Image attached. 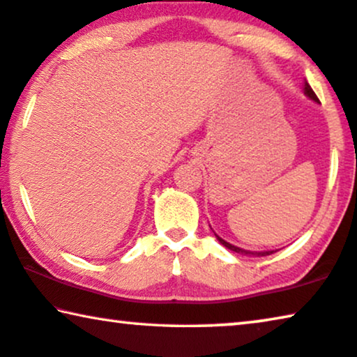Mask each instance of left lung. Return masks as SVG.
<instances>
[{
	"instance_id": "left-lung-1",
	"label": "left lung",
	"mask_w": 357,
	"mask_h": 357,
	"mask_svg": "<svg viewBox=\"0 0 357 357\" xmlns=\"http://www.w3.org/2000/svg\"><path fill=\"white\" fill-rule=\"evenodd\" d=\"M305 96H306V97H310L311 100H314V102L319 103V98H317V96L314 94V91L311 89V86H310L308 83H305ZM215 236H217V234H215ZM217 239L220 241V244H223L225 248H227V249L233 250V252H238V254H244V255H257V257H265V255H271L273 252H276V250H266V252H250V250H244V249H239V248H236V245H233V244L227 243V241H223L222 238H218V236H217Z\"/></svg>"
}]
</instances>
